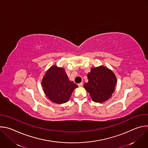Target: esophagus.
Here are the masks:
<instances>
[{
  "mask_svg": "<svg viewBox=\"0 0 148 148\" xmlns=\"http://www.w3.org/2000/svg\"><path fill=\"white\" fill-rule=\"evenodd\" d=\"M82 85H83L82 82H81V83H79V84H78V87H82Z\"/></svg>",
  "mask_w": 148,
  "mask_h": 148,
  "instance_id": "esophagus-1",
  "label": "esophagus"
}]
</instances>
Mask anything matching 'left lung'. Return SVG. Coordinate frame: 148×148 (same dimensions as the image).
<instances>
[{
  "mask_svg": "<svg viewBox=\"0 0 148 148\" xmlns=\"http://www.w3.org/2000/svg\"><path fill=\"white\" fill-rule=\"evenodd\" d=\"M87 77L88 82L84 83V87L89 92L93 101L102 103L111 97L117 82L111 70L103 66L93 67Z\"/></svg>",
  "mask_w": 148,
  "mask_h": 148,
  "instance_id": "1",
  "label": "left lung"
}]
</instances>
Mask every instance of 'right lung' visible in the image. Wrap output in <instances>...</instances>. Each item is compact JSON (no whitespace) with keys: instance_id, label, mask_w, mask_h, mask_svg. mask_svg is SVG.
Returning a JSON list of instances; mask_svg holds the SVG:
<instances>
[{"instance_id":"1","label":"right lung","mask_w":148,"mask_h":148,"mask_svg":"<svg viewBox=\"0 0 148 148\" xmlns=\"http://www.w3.org/2000/svg\"><path fill=\"white\" fill-rule=\"evenodd\" d=\"M46 97L53 102L61 104L67 102L78 86L69 79L64 69L52 66L45 73L41 81Z\"/></svg>"}]
</instances>
